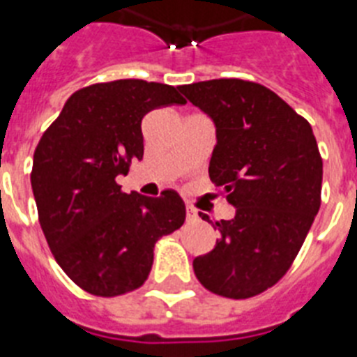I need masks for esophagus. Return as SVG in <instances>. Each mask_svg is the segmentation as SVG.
<instances>
[{"label":"esophagus","mask_w":357,"mask_h":357,"mask_svg":"<svg viewBox=\"0 0 357 357\" xmlns=\"http://www.w3.org/2000/svg\"><path fill=\"white\" fill-rule=\"evenodd\" d=\"M187 220H198V211L194 207H187Z\"/></svg>","instance_id":"obj_1"}]
</instances>
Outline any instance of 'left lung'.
<instances>
[{"mask_svg":"<svg viewBox=\"0 0 357 357\" xmlns=\"http://www.w3.org/2000/svg\"><path fill=\"white\" fill-rule=\"evenodd\" d=\"M178 89L213 119L208 178L236 208L216 222L220 238L194 259V273L213 294L249 299L286 275L319 213L317 141L308 121L262 84L218 78Z\"/></svg>","mask_w":357,"mask_h":357,"instance_id":"8db88e82","label":"left lung"}]
</instances>
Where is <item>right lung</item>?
<instances>
[{"label": "right lung", "mask_w": 357, "mask_h": 357, "mask_svg": "<svg viewBox=\"0 0 357 357\" xmlns=\"http://www.w3.org/2000/svg\"><path fill=\"white\" fill-rule=\"evenodd\" d=\"M185 104L174 86L137 78L75 91L34 150L31 185L49 249L69 279L97 297L143 286L153 245L185 222L176 190L123 192L115 178L143 159L149 112Z\"/></svg>", "instance_id": "1"}]
</instances>
